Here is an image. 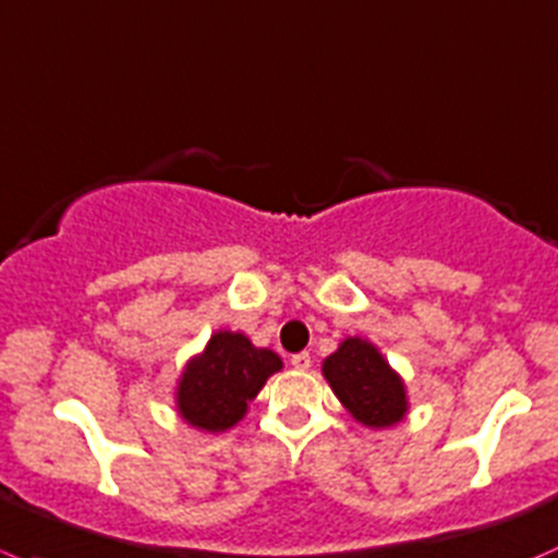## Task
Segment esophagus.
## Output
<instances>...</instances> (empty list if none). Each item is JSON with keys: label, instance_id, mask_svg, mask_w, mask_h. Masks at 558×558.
<instances>
[{"label": "esophagus", "instance_id": "esophagus-1", "mask_svg": "<svg viewBox=\"0 0 558 558\" xmlns=\"http://www.w3.org/2000/svg\"><path fill=\"white\" fill-rule=\"evenodd\" d=\"M292 368H298V372H308V366H312V355L308 352H298V355L290 357Z\"/></svg>", "mask_w": 558, "mask_h": 558}]
</instances>
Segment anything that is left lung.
<instances>
[{
    "label": "left lung",
    "instance_id": "obj_1",
    "mask_svg": "<svg viewBox=\"0 0 558 558\" xmlns=\"http://www.w3.org/2000/svg\"><path fill=\"white\" fill-rule=\"evenodd\" d=\"M323 377L352 421L383 432L410 415L404 377L388 363L374 341L347 336L323 361Z\"/></svg>",
    "mask_w": 558,
    "mask_h": 558
}]
</instances>
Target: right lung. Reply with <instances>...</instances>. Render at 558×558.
<instances>
[{
    "mask_svg": "<svg viewBox=\"0 0 558 558\" xmlns=\"http://www.w3.org/2000/svg\"><path fill=\"white\" fill-rule=\"evenodd\" d=\"M281 366L284 363L277 352L255 347L241 330H214L206 347L184 363L175 379V412L197 432H228L244 421L255 396Z\"/></svg>",
    "mask_w": 558,
    "mask_h": 558,
    "instance_id": "add662e5",
    "label": "right lung"
}]
</instances>
